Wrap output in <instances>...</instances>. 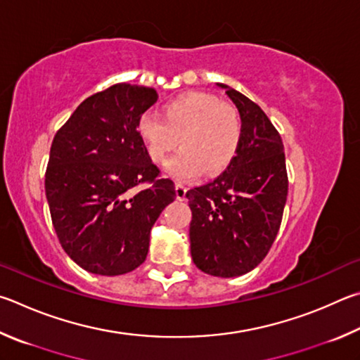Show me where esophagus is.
<instances>
[{
  "label": "esophagus",
  "instance_id": "1",
  "mask_svg": "<svg viewBox=\"0 0 360 360\" xmlns=\"http://www.w3.org/2000/svg\"><path fill=\"white\" fill-rule=\"evenodd\" d=\"M186 191H188V188L184 184H176L175 185V194H176V199H179V200H185Z\"/></svg>",
  "mask_w": 360,
  "mask_h": 360
}]
</instances>
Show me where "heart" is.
Instances as JSON below:
<instances>
[{
	"instance_id": "heart-1",
	"label": "heart",
	"mask_w": 360,
	"mask_h": 360,
	"mask_svg": "<svg viewBox=\"0 0 360 360\" xmlns=\"http://www.w3.org/2000/svg\"><path fill=\"white\" fill-rule=\"evenodd\" d=\"M150 160L162 164L176 148L181 151L167 164L169 174L180 180L217 175L234 160L242 141V120L234 105L209 93H190L162 107V115L143 113L137 122Z\"/></svg>"
}]
</instances>
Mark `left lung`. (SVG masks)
I'll use <instances>...</instances> for the list:
<instances>
[{
    "instance_id": "left-lung-1",
    "label": "left lung",
    "mask_w": 360,
    "mask_h": 360,
    "mask_svg": "<svg viewBox=\"0 0 360 360\" xmlns=\"http://www.w3.org/2000/svg\"><path fill=\"white\" fill-rule=\"evenodd\" d=\"M242 118L234 160L215 180L186 191L191 256L202 272L231 278L261 264L280 231L288 196L285 147L259 105L231 86Z\"/></svg>"
}]
</instances>
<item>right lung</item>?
Returning a JSON list of instances; mask_svg holds the SVG:
<instances>
[{"label":"right lung","mask_w":360,"mask_h":360,"mask_svg":"<svg viewBox=\"0 0 360 360\" xmlns=\"http://www.w3.org/2000/svg\"><path fill=\"white\" fill-rule=\"evenodd\" d=\"M153 88L115 84L91 94L56 131L46 170L52 224L71 259L96 275H123L148 253L150 231L175 200L151 162L137 122Z\"/></svg>","instance_id":"1"}]
</instances>
